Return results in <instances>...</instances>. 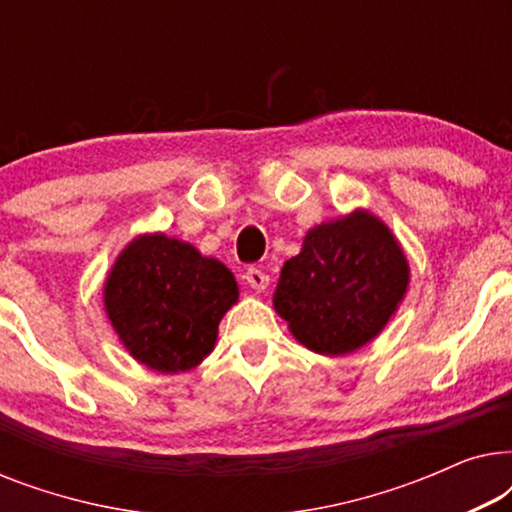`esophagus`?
<instances>
[{
    "mask_svg": "<svg viewBox=\"0 0 512 512\" xmlns=\"http://www.w3.org/2000/svg\"><path fill=\"white\" fill-rule=\"evenodd\" d=\"M244 279H247V284L254 291H265V289H268V284H270V277L258 268H249L247 272H244Z\"/></svg>",
    "mask_w": 512,
    "mask_h": 512,
    "instance_id": "esophagus-1",
    "label": "esophagus"
}]
</instances>
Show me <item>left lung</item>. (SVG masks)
<instances>
[{
	"instance_id": "8db88e82",
	"label": "left lung",
	"mask_w": 512,
	"mask_h": 512,
	"mask_svg": "<svg viewBox=\"0 0 512 512\" xmlns=\"http://www.w3.org/2000/svg\"><path fill=\"white\" fill-rule=\"evenodd\" d=\"M410 282L408 258L366 209L314 226L284 263L275 310L300 345L342 356L368 345L398 310Z\"/></svg>"
}]
</instances>
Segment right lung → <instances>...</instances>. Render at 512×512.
<instances>
[{"label":"right lung","instance_id":"1","mask_svg":"<svg viewBox=\"0 0 512 512\" xmlns=\"http://www.w3.org/2000/svg\"><path fill=\"white\" fill-rule=\"evenodd\" d=\"M237 296L226 265L163 233L135 237L104 282V310L123 347L146 368L172 375L212 352Z\"/></svg>","mask_w":512,"mask_h":512}]
</instances>
